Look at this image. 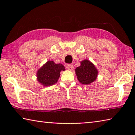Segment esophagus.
Segmentation results:
<instances>
[{"label": "esophagus", "mask_w": 135, "mask_h": 135, "mask_svg": "<svg viewBox=\"0 0 135 135\" xmlns=\"http://www.w3.org/2000/svg\"><path fill=\"white\" fill-rule=\"evenodd\" d=\"M73 67H74V66H73V65H71V64H68V65H67V69L69 70H72L73 69Z\"/></svg>", "instance_id": "esophagus-1"}]
</instances>
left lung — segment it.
I'll return each instance as SVG.
<instances>
[{"mask_svg":"<svg viewBox=\"0 0 135 135\" xmlns=\"http://www.w3.org/2000/svg\"><path fill=\"white\" fill-rule=\"evenodd\" d=\"M76 74L79 81L84 84H89L94 81L98 76V70L89 60L81 62V65L76 68Z\"/></svg>","mask_w":135,"mask_h":135,"instance_id":"8db88e82","label":"left lung"}]
</instances>
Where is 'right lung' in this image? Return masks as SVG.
<instances>
[{
	"mask_svg": "<svg viewBox=\"0 0 135 135\" xmlns=\"http://www.w3.org/2000/svg\"><path fill=\"white\" fill-rule=\"evenodd\" d=\"M64 71L62 64H56L54 61H49L37 73V80L45 86H52L55 84L60 76L61 71Z\"/></svg>",
	"mask_w": 135,
	"mask_h": 135,
	"instance_id": "add662e5",
	"label": "right lung"
}]
</instances>
